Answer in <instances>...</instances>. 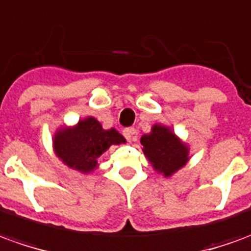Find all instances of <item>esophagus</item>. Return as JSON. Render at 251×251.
I'll return each instance as SVG.
<instances>
[{
	"label": "esophagus",
	"mask_w": 251,
	"mask_h": 251,
	"mask_svg": "<svg viewBox=\"0 0 251 251\" xmlns=\"http://www.w3.org/2000/svg\"><path fill=\"white\" fill-rule=\"evenodd\" d=\"M123 135L126 136V139L128 141V142H131V141H134V138H135L136 135V129L135 128H126L124 131H123Z\"/></svg>",
	"instance_id": "1"
}]
</instances>
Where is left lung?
Instances as JSON below:
<instances>
[{
    "instance_id": "1",
    "label": "left lung",
    "mask_w": 251,
    "mask_h": 251,
    "mask_svg": "<svg viewBox=\"0 0 251 251\" xmlns=\"http://www.w3.org/2000/svg\"><path fill=\"white\" fill-rule=\"evenodd\" d=\"M143 153L153 168L165 177L183 168L188 161V146L172 132V129L161 124H154L151 132L141 138Z\"/></svg>"
}]
</instances>
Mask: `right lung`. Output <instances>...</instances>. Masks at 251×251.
<instances>
[{
	"instance_id": "add662e5",
	"label": "right lung",
	"mask_w": 251,
	"mask_h": 251,
	"mask_svg": "<svg viewBox=\"0 0 251 251\" xmlns=\"http://www.w3.org/2000/svg\"><path fill=\"white\" fill-rule=\"evenodd\" d=\"M126 143L115 128L103 129L94 117L79 120L75 127L60 128L53 139V148L58 158L82 174H90L98 167V158L112 145Z\"/></svg>"
}]
</instances>
